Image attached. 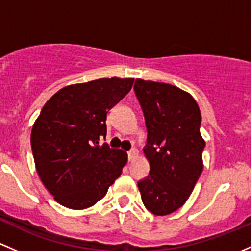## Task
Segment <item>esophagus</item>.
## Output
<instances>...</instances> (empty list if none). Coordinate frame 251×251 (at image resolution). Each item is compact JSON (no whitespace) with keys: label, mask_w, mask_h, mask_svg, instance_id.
<instances>
[{"label":"esophagus","mask_w":251,"mask_h":251,"mask_svg":"<svg viewBox=\"0 0 251 251\" xmlns=\"http://www.w3.org/2000/svg\"><path fill=\"white\" fill-rule=\"evenodd\" d=\"M138 154V151H136V149H131L130 151H128V159L129 161H131V159L134 158V157Z\"/></svg>","instance_id":"obj_1"}]
</instances>
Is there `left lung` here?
I'll list each match as a JSON object with an SVG mask.
<instances>
[{
    "mask_svg": "<svg viewBox=\"0 0 251 251\" xmlns=\"http://www.w3.org/2000/svg\"><path fill=\"white\" fill-rule=\"evenodd\" d=\"M134 92L144 112L150 163L138 187L147 210L168 215L185 204L202 174L201 111L192 95L172 84L138 78Z\"/></svg>",
    "mask_w": 251,
    "mask_h": 251,
    "instance_id": "8db88e82",
    "label": "left lung"
}]
</instances>
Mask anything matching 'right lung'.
I'll list each match as a JSON object with an SVG mask.
<instances>
[{
  "label": "right lung",
  "instance_id": "add662e5",
  "mask_svg": "<svg viewBox=\"0 0 251 251\" xmlns=\"http://www.w3.org/2000/svg\"><path fill=\"white\" fill-rule=\"evenodd\" d=\"M134 78H100L71 84L46 102L31 131L41 181L54 200L86 209L106 195L122 173L126 153L106 143L107 112L131 89Z\"/></svg>",
  "mask_w": 251,
  "mask_h": 251
}]
</instances>
